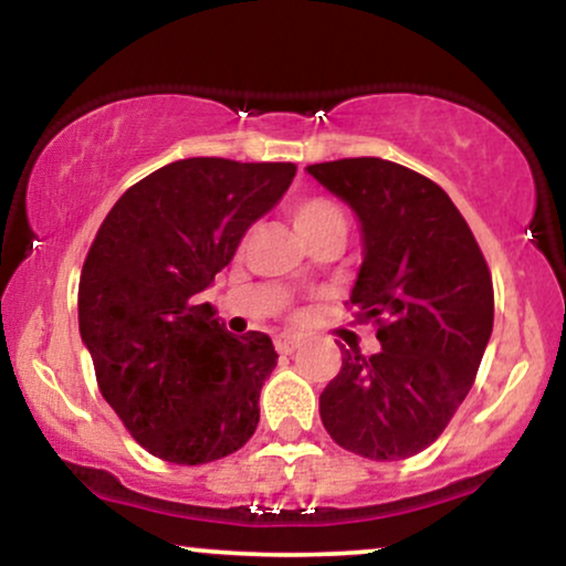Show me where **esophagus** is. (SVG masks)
<instances>
[{"mask_svg":"<svg viewBox=\"0 0 566 566\" xmlns=\"http://www.w3.org/2000/svg\"><path fill=\"white\" fill-rule=\"evenodd\" d=\"M297 346H301V340H297L295 335H276L274 337V348L279 354H292Z\"/></svg>","mask_w":566,"mask_h":566,"instance_id":"34e87169","label":"esophagus"}]
</instances>
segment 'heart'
<instances>
[{"label":"heart","mask_w":566,"mask_h":566,"mask_svg":"<svg viewBox=\"0 0 566 566\" xmlns=\"http://www.w3.org/2000/svg\"><path fill=\"white\" fill-rule=\"evenodd\" d=\"M290 218L295 231L301 233L305 242L316 237V233L343 229L346 231V218L343 210L327 197H303L290 205Z\"/></svg>","instance_id":"obj_1"}]
</instances>
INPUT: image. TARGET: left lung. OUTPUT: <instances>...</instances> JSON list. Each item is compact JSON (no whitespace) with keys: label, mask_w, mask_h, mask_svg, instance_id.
I'll return each instance as SVG.
<instances>
[{"label":"left lung","mask_w":566,"mask_h":566,"mask_svg":"<svg viewBox=\"0 0 566 566\" xmlns=\"http://www.w3.org/2000/svg\"><path fill=\"white\" fill-rule=\"evenodd\" d=\"M305 170L359 216L365 263L348 305L380 340L373 356L343 348L319 396L322 423L361 458H412L476 380L495 319L492 274L465 218L426 175L378 157Z\"/></svg>","instance_id":"8db88e82"}]
</instances>
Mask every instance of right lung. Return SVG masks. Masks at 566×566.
<instances>
[{"mask_svg": "<svg viewBox=\"0 0 566 566\" xmlns=\"http://www.w3.org/2000/svg\"><path fill=\"white\" fill-rule=\"evenodd\" d=\"M295 170L292 161H172L129 186L90 244L82 340L103 399L154 458L212 463L255 433L274 343L255 329L226 333L199 292Z\"/></svg>", "mask_w": 566, "mask_h": 566, "instance_id": "right-lung-1", "label": "right lung"}]
</instances>
